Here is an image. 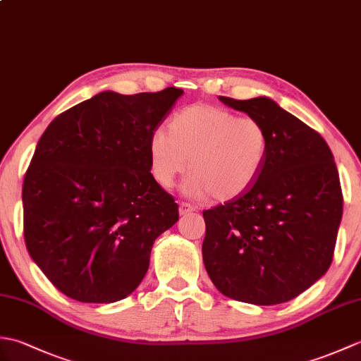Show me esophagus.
<instances>
[{
    "label": "esophagus",
    "instance_id": "obj_1",
    "mask_svg": "<svg viewBox=\"0 0 361 361\" xmlns=\"http://www.w3.org/2000/svg\"><path fill=\"white\" fill-rule=\"evenodd\" d=\"M178 211H180V216H188V214L194 212V211H195V208H194L192 204L181 202V203H180V208H178Z\"/></svg>",
    "mask_w": 361,
    "mask_h": 361
}]
</instances>
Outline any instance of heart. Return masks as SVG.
<instances>
[{"mask_svg":"<svg viewBox=\"0 0 361 361\" xmlns=\"http://www.w3.org/2000/svg\"><path fill=\"white\" fill-rule=\"evenodd\" d=\"M149 141L150 171L159 186L172 188L186 169L183 185L192 198L226 202L248 190L267 163L270 137L262 122L221 106L190 105L176 111ZM190 161H188L187 159Z\"/></svg>","mask_w":361,"mask_h":361,"instance_id":"heart-1","label":"heart"}]
</instances>
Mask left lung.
I'll return each instance as SVG.
<instances>
[{
	"mask_svg": "<svg viewBox=\"0 0 361 361\" xmlns=\"http://www.w3.org/2000/svg\"><path fill=\"white\" fill-rule=\"evenodd\" d=\"M219 99L262 122L270 149L255 185L203 212L206 271L235 301L287 302L332 264L343 216L334 155L323 136L270 97Z\"/></svg>",
	"mask_w": 361,
	"mask_h": 361,
	"instance_id": "1",
	"label": "left lung"
}]
</instances>
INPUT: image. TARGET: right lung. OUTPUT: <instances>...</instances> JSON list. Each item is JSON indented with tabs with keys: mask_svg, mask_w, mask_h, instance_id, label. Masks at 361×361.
<instances>
[{
	"mask_svg": "<svg viewBox=\"0 0 361 361\" xmlns=\"http://www.w3.org/2000/svg\"><path fill=\"white\" fill-rule=\"evenodd\" d=\"M183 94L102 91L59 114L23 183L25 242L63 295L109 304L133 293L178 204L150 173L152 133Z\"/></svg>",
	"mask_w": 361,
	"mask_h": 361,
	"instance_id": "obj_1",
	"label": "right lung"
}]
</instances>
